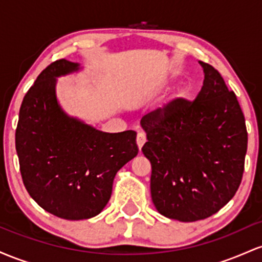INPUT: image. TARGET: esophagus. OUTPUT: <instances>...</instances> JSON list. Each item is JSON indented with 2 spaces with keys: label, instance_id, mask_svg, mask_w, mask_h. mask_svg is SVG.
Listing matches in <instances>:
<instances>
[{
  "label": "esophagus",
  "instance_id": "34e87169",
  "mask_svg": "<svg viewBox=\"0 0 262 262\" xmlns=\"http://www.w3.org/2000/svg\"><path fill=\"white\" fill-rule=\"evenodd\" d=\"M145 141H146V135L144 134V133H141V132H139V133H138V135H137L138 148L141 149V146H143L144 144H145Z\"/></svg>",
  "mask_w": 262,
  "mask_h": 262
}]
</instances>
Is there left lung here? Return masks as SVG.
<instances>
[{"mask_svg": "<svg viewBox=\"0 0 262 262\" xmlns=\"http://www.w3.org/2000/svg\"><path fill=\"white\" fill-rule=\"evenodd\" d=\"M204 71L193 101L177 97L141 118L151 164L150 189L156 209L181 222L206 219L236 193L244 173L248 132L236 95L218 70Z\"/></svg>", "mask_w": 262, "mask_h": 262, "instance_id": "8db88e82", "label": "left lung"}]
</instances>
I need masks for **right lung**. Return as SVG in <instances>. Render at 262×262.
Returning <instances> with one entry per match:
<instances>
[{"instance_id":"add662e5","label":"right lung","mask_w":262,"mask_h":262,"mask_svg":"<svg viewBox=\"0 0 262 262\" xmlns=\"http://www.w3.org/2000/svg\"><path fill=\"white\" fill-rule=\"evenodd\" d=\"M77 69L65 59L47 66L23 98L16 129L27 191L41 208L69 221L97 215L110 201L117 171L139 150L134 130L103 133L62 112L55 80Z\"/></svg>"}]
</instances>
